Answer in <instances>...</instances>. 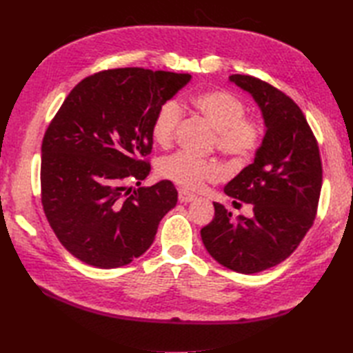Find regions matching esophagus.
Returning <instances> with one entry per match:
<instances>
[{"mask_svg":"<svg viewBox=\"0 0 353 353\" xmlns=\"http://www.w3.org/2000/svg\"><path fill=\"white\" fill-rule=\"evenodd\" d=\"M196 199H197L196 194H192L186 190H179V200H181L182 203H188V201H192Z\"/></svg>","mask_w":353,"mask_h":353,"instance_id":"esophagus-1","label":"esophagus"}]
</instances>
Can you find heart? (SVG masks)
<instances>
[{
  "label": "heart",
  "mask_w": 353,
  "mask_h": 353,
  "mask_svg": "<svg viewBox=\"0 0 353 353\" xmlns=\"http://www.w3.org/2000/svg\"><path fill=\"white\" fill-rule=\"evenodd\" d=\"M192 108L215 130L214 144L219 152L234 163H244L258 153L264 141V124L254 117H245V103L226 89L200 92L192 97ZM182 108L174 100L165 101L157 109L152 124L153 139L159 145H168L174 139L182 121ZM159 174L168 181L197 190L205 182L219 181L223 171L214 159L196 157L186 152L165 156L157 165Z\"/></svg>",
  "instance_id": "obj_1"
}]
</instances>
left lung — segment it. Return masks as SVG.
Instances as JSON below:
<instances>
[{
	"instance_id": "8db88e82",
	"label": "left lung",
	"mask_w": 353,
	"mask_h": 353,
	"mask_svg": "<svg viewBox=\"0 0 353 353\" xmlns=\"http://www.w3.org/2000/svg\"><path fill=\"white\" fill-rule=\"evenodd\" d=\"M230 81L252 94L267 127L254 162L224 186L229 197L252 205L253 215L232 220L214 203L200 235L216 262L252 274L281 264L301 244L317 215L323 171L317 139L294 100L256 77L234 74Z\"/></svg>"
}]
</instances>
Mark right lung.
<instances>
[{"mask_svg":"<svg viewBox=\"0 0 353 353\" xmlns=\"http://www.w3.org/2000/svg\"><path fill=\"white\" fill-rule=\"evenodd\" d=\"M190 74L115 68L80 81L42 141L41 200L72 256L99 268L130 264L153 244L177 203L170 181L132 191L148 176L153 118Z\"/></svg>","mask_w":353,"mask_h":353,"instance_id":"add662e5","label":"right lung"}]
</instances>
